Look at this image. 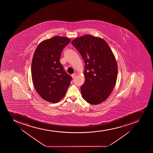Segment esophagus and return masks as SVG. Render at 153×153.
<instances>
[{"instance_id":"esophagus-1","label":"esophagus","mask_w":153,"mask_h":153,"mask_svg":"<svg viewBox=\"0 0 153 153\" xmlns=\"http://www.w3.org/2000/svg\"><path fill=\"white\" fill-rule=\"evenodd\" d=\"M76 76V73H74V74L71 75V76H72V77L73 78H74Z\"/></svg>"}]
</instances>
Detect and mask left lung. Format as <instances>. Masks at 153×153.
<instances>
[{
    "label": "left lung",
    "instance_id": "left-lung-1",
    "mask_svg": "<svg viewBox=\"0 0 153 153\" xmlns=\"http://www.w3.org/2000/svg\"><path fill=\"white\" fill-rule=\"evenodd\" d=\"M85 62V82L81 87L84 100L90 104L104 101L116 83L118 67L112 50L104 40L85 35L71 42Z\"/></svg>",
    "mask_w": 153,
    "mask_h": 153
}]
</instances>
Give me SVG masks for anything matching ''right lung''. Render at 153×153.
<instances>
[{"label":"right lung","mask_w":153,"mask_h":153,"mask_svg":"<svg viewBox=\"0 0 153 153\" xmlns=\"http://www.w3.org/2000/svg\"><path fill=\"white\" fill-rule=\"evenodd\" d=\"M70 43L66 37H53L40 43L34 53L32 81L37 93L47 101L56 103L61 100L72 79L60 62L61 52Z\"/></svg>","instance_id":"obj_1"}]
</instances>
